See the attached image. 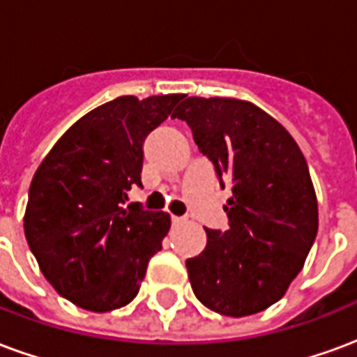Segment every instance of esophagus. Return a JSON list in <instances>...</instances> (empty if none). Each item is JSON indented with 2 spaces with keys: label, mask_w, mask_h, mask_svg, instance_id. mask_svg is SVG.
<instances>
[{
  "label": "esophagus",
  "mask_w": 357,
  "mask_h": 357,
  "mask_svg": "<svg viewBox=\"0 0 357 357\" xmlns=\"http://www.w3.org/2000/svg\"><path fill=\"white\" fill-rule=\"evenodd\" d=\"M172 224H174V225L185 224V218H181V216H172Z\"/></svg>",
  "instance_id": "1"
}]
</instances>
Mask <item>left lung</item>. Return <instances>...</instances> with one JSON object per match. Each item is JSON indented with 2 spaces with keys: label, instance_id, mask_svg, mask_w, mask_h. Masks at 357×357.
<instances>
[{
  "label": "left lung",
  "instance_id": "left-lung-1",
  "mask_svg": "<svg viewBox=\"0 0 357 357\" xmlns=\"http://www.w3.org/2000/svg\"><path fill=\"white\" fill-rule=\"evenodd\" d=\"M172 118L187 122L220 185H231L225 231L185 262L193 292L212 312H262L298 275L317 235V199L306 158L283 126L256 105L187 97Z\"/></svg>",
  "mask_w": 357,
  "mask_h": 357
}]
</instances>
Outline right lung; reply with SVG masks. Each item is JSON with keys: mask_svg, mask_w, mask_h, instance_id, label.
I'll use <instances>...</instances> for the list:
<instances>
[{"mask_svg": "<svg viewBox=\"0 0 357 357\" xmlns=\"http://www.w3.org/2000/svg\"><path fill=\"white\" fill-rule=\"evenodd\" d=\"M181 99L105 102L70 126L36 170L24 212L28 247L51 287L76 306L110 312L130 304L162 248L170 216L124 204L141 187L143 141Z\"/></svg>", "mask_w": 357, "mask_h": 357, "instance_id": "right-lung-1", "label": "right lung"}]
</instances>
